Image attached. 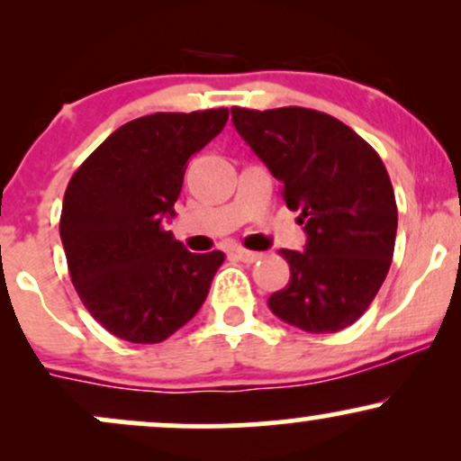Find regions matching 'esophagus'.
Wrapping results in <instances>:
<instances>
[{
	"label": "esophagus",
	"mask_w": 461,
	"mask_h": 461,
	"mask_svg": "<svg viewBox=\"0 0 461 461\" xmlns=\"http://www.w3.org/2000/svg\"><path fill=\"white\" fill-rule=\"evenodd\" d=\"M234 253H236L238 260L245 262V264H253V262H258V260H260V258H262V253L249 251V249H242V247H236Z\"/></svg>",
	"instance_id": "esophagus-1"
}]
</instances>
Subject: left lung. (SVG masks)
<instances>
[{
    "mask_svg": "<svg viewBox=\"0 0 461 461\" xmlns=\"http://www.w3.org/2000/svg\"><path fill=\"white\" fill-rule=\"evenodd\" d=\"M238 134L284 184L305 225L303 251L282 249L290 282L268 299L275 316L310 333L353 325L393 264L396 201L379 153L319 110L231 108Z\"/></svg>",
    "mask_w": 461,
    "mask_h": 461,
    "instance_id": "obj_1",
    "label": "left lung"
}]
</instances>
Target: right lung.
Segmentation results:
<instances>
[{
  "label": "right lung",
  "mask_w": 461,
  "mask_h": 461,
  "mask_svg": "<svg viewBox=\"0 0 461 461\" xmlns=\"http://www.w3.org/2000/svg\"><path fill=\"white\" fill-rule=\"evenodd\" d=\"M230 110L156 113L105 139L68 182L60 238L84 308L121 340L153 345L197 314L223 251L190 253L164 230L186 164Z\"/></svg>",
  "instance_id": "right-lung-1"
}]
</instances>
